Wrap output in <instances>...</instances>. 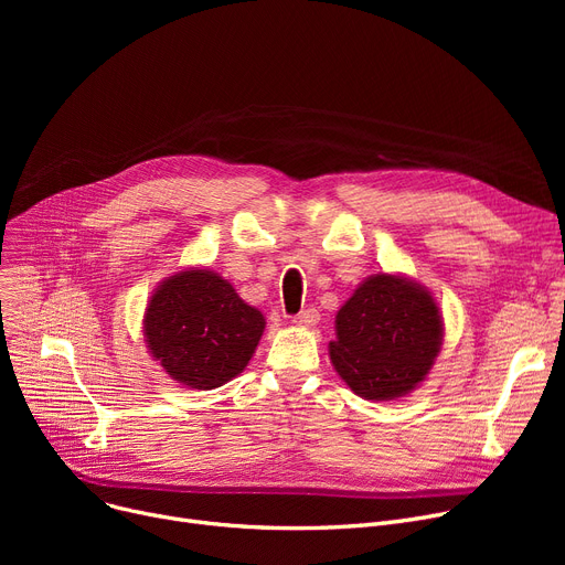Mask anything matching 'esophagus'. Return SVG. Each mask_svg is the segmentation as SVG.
I'll return each mask as SVG.
<instances>
[{"label":"esophagus","instance_id":"obj_1","mask_svg":"<svg viewBox=\"0 0 565 565\" xmlns=\"http://www.w3.org/2000/svg\"><path fill=\"white\" fill-rule=\"evenodd\" d=\"M318 320H320V316H318V309H313V307L300 311L298 316L292 318V322L300 324V328H313V324H316Z\"/></svg>","mask_w":565,"mask_h":565}]
</instances>
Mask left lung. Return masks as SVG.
Here are the masks:
<instances>
[{"instance_id": "8db88e82", "label": "left lung", "mask_w": 565, "mask_h": 565, "mask_svg": "<svg viewBox=\"0 0 565 565\" xmlns=\"http://www.w3.org/2000/svg\"><path fill=\"white\" fill-rule=\"evenodd\" d=\"M441 332V313L426 286L377 273L339 309L330 360L354 394L392 401L426 380Z\"/></svg>"}]
</instances>
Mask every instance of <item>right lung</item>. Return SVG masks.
Instances as JSON below:
<instances>
[{"mask_svg": "<svg viewBox=\"0 0 565 565\" xmlns=\"http://www.w3.org/2000/svg\"><path fill=\"white\" fill-rule=\"evenodd\" d=\"M263 330V313L205 267H188L164 279L143 313L153 360L190 390H215L241 375Z\"/></svg>", "mask_w": 565, "mask_h": 565, "instance_id": "right-lung-1", "label": "right lung"}]
</instances>
